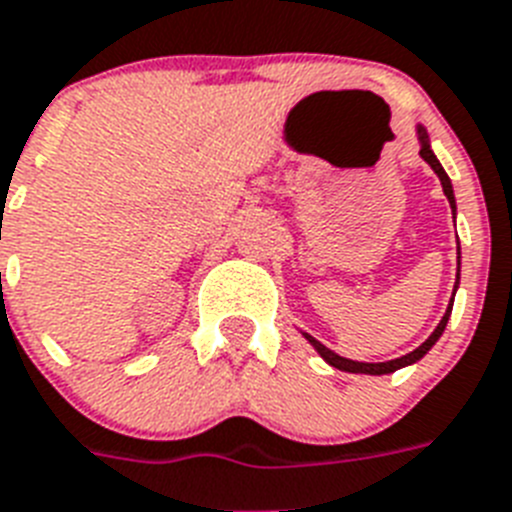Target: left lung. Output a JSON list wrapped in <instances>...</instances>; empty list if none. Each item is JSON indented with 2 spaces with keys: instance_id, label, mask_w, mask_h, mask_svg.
I'll return each instance as SVG.
<instances>
[{
  "instance_id": "8db88e82",
  "label": "left lung",
  "mask_w": 512,
  "mask_h": 512,
  "mask_svg": "<svg viewBox=\"0 0 512 512\" xmlns=\"http://www.w3.org/2000/svg\"><path fill=\"white\" fill-rule=\"evenodd\" d=\"M416 135H419V143H422V150H419V156H422L424 161H427L429 166H432V171H435V174L440 176L442 192H445V197H448V203H450V208H453V216H455V195H453V184H450V176L445 174V169H442V166H440L437 156H435V153H432V145H429V135H427V130H424L422 124L416 127ZM458 257H461V247H458ZM458 270H461V260H458ZM455 289H458V281H455ZM450 312H453V299H450V307L445 309V315H442V320H440V325H437V328H435V333H432V336H429L427 341H424L422 346H419V349H414V351H411V354L401 356V359H390V362L369 364V362H354V359H343V356H338L336 351H330L328 346H322V343L317 341V338L309 336V333H302V336L307 338V341L312 343V346H315L317 354H320L322 359H325V362L330 364V367L341 369V372H354V375H390V372H395V369L409 367V364L419 362V359H422V356L427 354V351L432 349V346H435L437 341H440L442 330H445V325H448V320H450Z\"/></svg>"
}]
</instances>
